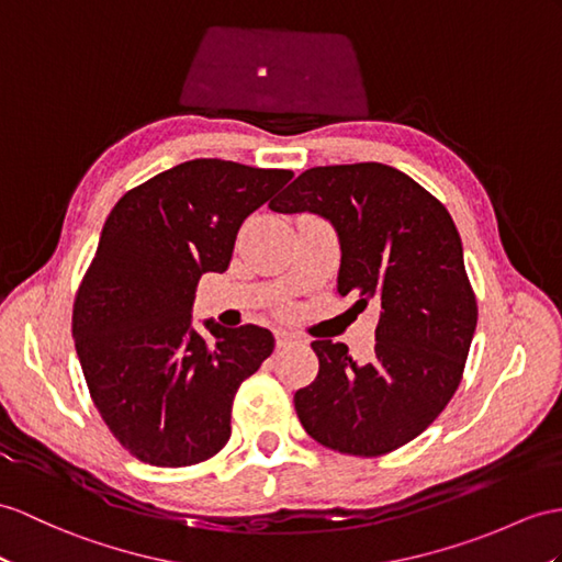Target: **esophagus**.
Returning <instances> with one entry per match:
<instances>
[{
	"label": "esophagus",
	"instance_id": "esophagus-1",
	"mask_svg": "<svg viewBox=\"0 0 562 562\" xmlns=\"http://www.w3.org/2000/svg\"><path fill=\"white\" fill-rule=\"evenodd\" d=\"M297 340H300V336L295 331H289V328H277V346L279 348L297 344Z\"/></svg>",
	"mask_w": 562,
	"mask_h": 562
}]
</instances>
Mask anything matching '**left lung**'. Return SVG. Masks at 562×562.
<instances>
[{
	"label": "left lung",
	"mask_w": 562,
	"mask_h": 562,
	"mask_svg": "<svg viewBox=\"0 0 562 562\" xmlns=\"http://www.w3.org/2000/svg\"><path fill=\"white\" fill-rule=\"evenodd\" d=\"M273 212H310L340 243L338 293L379 305L367 362L346 344L314 340L319 374L295 393L305 431L338 453L374 458L419 436L460 384L476 328L460 234L448 210L386 164L314 167L273 200Z\"/></svg>",
	"instance_id": "1"
}]
</instances>
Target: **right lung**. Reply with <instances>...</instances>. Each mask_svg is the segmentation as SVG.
I'll use <instances>...</instances> for the list:
<instances>
[{
    "mask_svg": "<svg viewBox=\"0 0 562 562\" xmlns=\"http://www.w3.org/2000/svg\"><path fill=\"white\" fill-rule=\"evenodd\" d=\"M293 171L193 159L128 190L109 212L74 305L94 407L119 443L157 468L218 453L231 405L273 350L269 328L193 326L200 277L224 273L238 228Z\"/></svg>",
    "mask_w": 562,
    "mask_h": 562,
    "instance_id": "1",
    "label": "right lung"
}]
</instances>
